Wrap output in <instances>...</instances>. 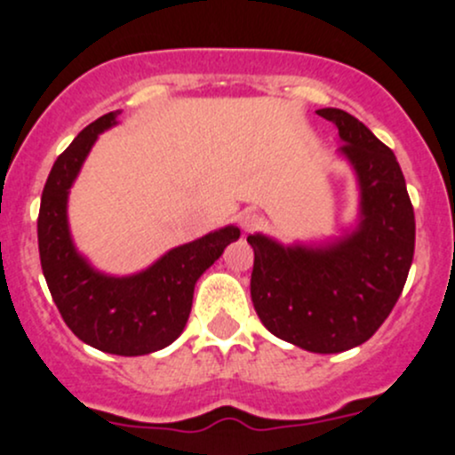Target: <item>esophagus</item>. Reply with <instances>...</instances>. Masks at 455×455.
<instances>
[{
	"mask_svg": "<svg viewBox=\"0 0 455 455\" xmlns=\"http://www.w3.org/2000/svg\"><path fill=\"white\" fill-rule=\"evenodd\" d=\"M240 227L244 233H253L257 228L264 227V218L259 213H255V211H244L240 215Z\"/></svg>",
	"mask_w": 455,
	"mask_h": 455,
	"instance_id": "34e87169",
	"label": "esophagus"
}]
</instances>
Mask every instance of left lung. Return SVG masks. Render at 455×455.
Here are the masks:
<instances>
[{"label":"left lung","mask_w":455,"mask_h":455,"mask_svg":"<svg viewBox=\"0 0 455 455\" xmlns=\"http://www.w3.org/2000/svg\"><path fill=\"white\" fill-rule=\"evenodd\" d=\"M316 114L337 127L339 151L356 172L359 227L319 249L249 235L251 299L275 337L337 355L368 341L396 306L414 259L416 220L394 151L343 109Z\"/></svg>","instance_id":"obj_1"}]
</instances>
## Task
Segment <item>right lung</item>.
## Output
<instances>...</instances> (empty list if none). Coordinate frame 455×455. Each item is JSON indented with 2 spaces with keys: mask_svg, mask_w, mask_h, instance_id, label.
Returning <instances> with one entry per match:
<instances>
[{
  "mask_svg": "<svg viewBox=\"0 0 455 455\" xmlns=\"http://www.w3.org/2000/svg\"><path fill=\"white\" fill-rule=\"evenodd\" d=\"M109 112L85 127L54 160L41 194L36 237L41 270L68 328L100 352L140 356L163 350L185 330L200 275L240 237L224 227L172 249L156 264L130 277L99 273L76 253L68 228V194L100 132L116 125Z\"/></svg>",
  "mask_w": 455,
  "mask_h": 455,
  "instance_id": "add662e5",
  "label": "right lung"
}]
</instances>
